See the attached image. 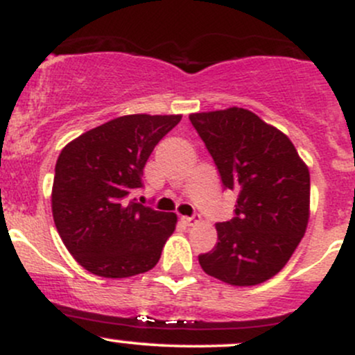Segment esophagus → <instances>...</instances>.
I'll return each instance as SVG.
<instances>
[{
	"instance_id": "1",
	"label": "esophagus",
	"mask_w": 355,
	"mask_h": 355,
	"mask_svg": "<svg viewBox=\"0 0 355 355\" xmlns=\"http://www.w3.org/2000/svg\"><path fill=\"white\" fill-rule=\"evenodd\" d=\"M182 222L185 223V225L193 227V225H197L198 222H200V217H197V215H195V217H182Z\"/></svg>"
}]
</instances>
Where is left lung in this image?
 <instances>
[{"label":"left lung","mask_w":355,"mask_h":355,"mask_svg":"<svg viewBox=\"0 0 355 355\" xmlns=\"http://www.w3.org/2000/svg\"><path fill=\"white\" fill-rule=\"evenodd\" d=\"M223 189L237 191L234 217L215 225L218 242L198 255L205 274L257 285L288 262L309 222L311 175L280 130L243 108L193 113Z\"/></svg>","instance_id":"8db88e82"}]
</instances>
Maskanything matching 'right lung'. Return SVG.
<instances>
[{
  "mask_svg": "<svg viewBox=\"0 0 355 355\" xmlns=\"http://www.w3.org/2000/svg\"><path fill=\"white\" fill-rule=\"evenodd\" d=\"M180 115H126L80 135L61 150L51 191L53 220L85 270L123 279L157 266L177 215L128 200L158 141Z\"/></svg>",
  "mask_w": 355,
  "mask_h": 355,
  "instance_id": "add662e5",
  "label": "right lung"
}]
</instances>
